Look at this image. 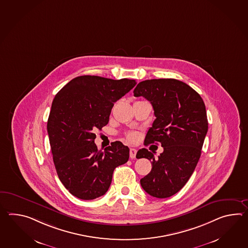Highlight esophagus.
<instances>
[{
	"instance_id": "esophagus-1",
	"label": "esophagus",
	"mask_w": 248,
	"mask_h": 248,
	"mask_svg": "<svg viewBox=\"0 0 248 248\" xmlns=\"http://www.w3.org/2000/svg\"><path fill=\"white\" fill-rule=\"evenodd\" d=\"M136 154H137V150H136V149H130V157H131V158H135V157H136Z\"/></svg>"
}]
</instances>
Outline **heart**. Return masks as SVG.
I'll use <instances>...</instances> for the list:
<instances>
[{"instance_id":"1","label":"heart","mask_w":248,"mask_h":248,"mask_svg":"<svg viewBox=\"0 0 248 248\" xmlns=\"http://www.w3.org/2000/svg\"><path fill=\"white\" fill-rule=\"evenodd\" d=\"M126 138L127 140H130L131 142H135L139 138V134L135 132H128L126 134Z\"/></svg>"}]
</instances>
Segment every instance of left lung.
I'll return each instance as SVG.
<instances>
[{
    "mask_svg": "<svg viewBox=\"0 0 248 248\" xmlns=\"http://www.w3.org/2000/svg\"><path fill=\"white\" fill-rule=\"evenodd\" d=\"M133 93L150 101L155 119L145 144L161 143L164 152L155 158L140 149L137 158L151 160L152 169L140 180L150 196L169 198L180 191L192 175L208 130L204 101L187 83L176 79H151L138 83Z\"/></svg>",
    "mask_w": 248,
    "mask_h": 248,
    "instance_id": "obj_1",
    "label": "left lung"
}]
</instances>
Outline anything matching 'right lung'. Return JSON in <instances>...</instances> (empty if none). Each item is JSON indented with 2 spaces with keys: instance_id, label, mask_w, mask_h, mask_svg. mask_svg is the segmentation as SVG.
<instances>
[{
  "instance_id": "obj_1",
  "label": "right lung",
  "mask_w": 248,
  "mask_h": 248,
  "mask_svg": "<svg viewBox=\"0 0 248 248\" xmlns=\"http://www.w3.org/2000/svg\"><path fill=\"white\" fill-rule=\"evenodd\" d=\"M136 83L82 76L56 94L47 131L58 176L73 196L83 200L103 196L116 167L129 159V148L120 141L99 151L94 131L108 124L114 103Z\"/></svg>"
}]
</instances>
